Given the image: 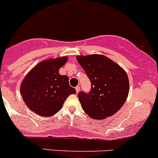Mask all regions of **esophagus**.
<instances>
[{"mask_svg": "<svg viewBox=\"0 0 158 158\" xmlns=\"http://www.w3.org/2000/svg\"><path fill=\"white\" fill-rule=\"evenodd\" d=\"M79 90H80V87H79V86H76V93H77V94L79 92Z\"/></svg>", "mask_w": 158, "mask_h": 158, "instance_id": "34e87169", "label": "esophagus"}]
</instances>
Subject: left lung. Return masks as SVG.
Here are the masks:
<instances>
[{"mask_svg":"<svg viewBox=\"0 0 158 158\" xmlns=\"http://www.w3.org/2000/svg\"><path fill=\"white\" fill-rule=\"evenodd\" d=\"M76 59L91 83L89 92L78 94L84 111L95 119H104L115 114L129 94L126 72L104 55L77 56Z\"/></svg>","mask_w":158,"mask_h":158,"instance_id":"8db88e82","label":"left lung"}]
</instances>
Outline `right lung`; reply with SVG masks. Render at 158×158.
Here are the masks:
<instances>
[{
	"mask_svg": "<svg viewBox=\"0 0 158 158\" xmlns=\"http://www.w3.org/2000/svg\"><path fill=\"white\" fill-rule=\"evenodd\" d=\"M68 57L49 59L39 63L27 74L21 84V94L27 107L44 117L54 115L76 89L70 86L69 77L59 74V69Z\"/></svg>",
	"mask_w": 158,
	"mask_h": 158,
	"instance_id": "1",
	"label": "right lung"
}]
</instances>
